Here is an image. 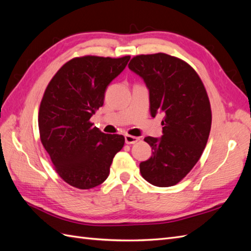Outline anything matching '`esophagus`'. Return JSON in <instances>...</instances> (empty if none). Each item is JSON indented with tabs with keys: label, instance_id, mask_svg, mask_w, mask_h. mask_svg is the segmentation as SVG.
I'll use <instances>...</instances> for the list:
<instances>
[{
	"label": "esophagus",
	"instance_id": "1",
	"mask_svg": "<svg viewBox=\"0 0 251 251\" xmlns=\"http://www.w3.org/2000/svg\"><path fill=\"white\" fill-rule=\"evenodd\" d=\"M139 140H140V138L129 136V134H126V136H125V142H126V144H134V143H137Z\"/></svg>",
	"mask_w": 251,
	"mask_h": 251
}]
</instances>
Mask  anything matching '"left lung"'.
<instances>
[{"label":"left lung","mask_w":251,"mask_h":251,"mask_svg":"<svg viewBox=\"0 0 251 251\" xmlns=\"http://www.w3.org/2000/svg\"><path fill=\"white\" fill-rule=\"evenodd\" d=\"M150 91L152 118L164 114L161 138L146 137L152 155L141 175L156 187H172L189 174L208 142L212 113L201 79L190 64L164 53L139 55L128 64Z\"/></svg>","instance_id":"8db88e82"}]
</instances>
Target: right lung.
<instances>
[{
  "label": "right lung",
  "instance_id": "obj_1",
  "mask_svg": "<svg viewBox=\"0 0 251 251\" xmlns=\"http://www.w3.org/2000/svg\"><path fill=\"white\" fill-rule=\"evenodd\" d=\"M129 59L76 57L58 70L43 94L38 115L41 143L55 171L74 188L87 190L104 182L113 157L123 149L122 134L101 132L90 119Z\"/></svg>",
  "mask_w": 251,
  "mask_h": 251
}]
</instances>
